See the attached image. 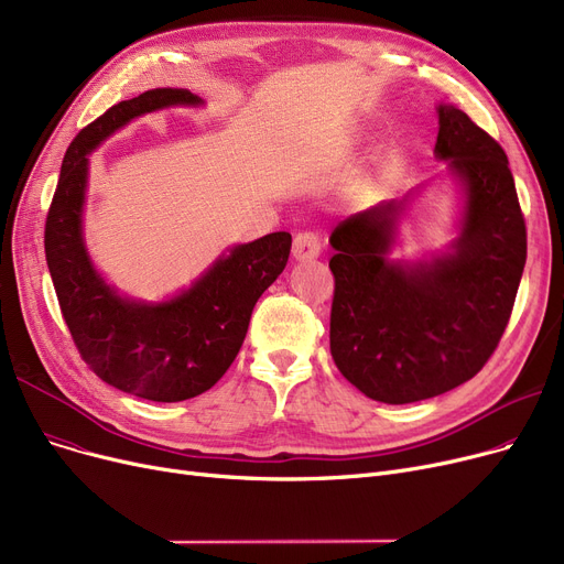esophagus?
<instances>
[{"instance_id":"esophagus-1","label":"esophagus","mask_w":564,"mask_h":564,"mask_svg":"<svg viewBox=\"0 0 564 564\" xmlns=\"http://www.w3.org/2000/svg\"><path fill=\"white\" fill-rule=\"evenodd\" d=\"M319 235L315 230H302L294 235V245H292V253L297 260H311L315 256H319Z\"/></svg>"}]
</instances>
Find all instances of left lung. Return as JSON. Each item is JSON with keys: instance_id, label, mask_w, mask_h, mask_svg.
Returning a JSON list of instances; mask_svg holds the SVG:
<instances>
[{"instance_id": "1", "label": "left lung", "mask_w": 564, "mask_h": 564, "mask_svg": "<svg viewBox=\"0 0 564 564\" xmlns=\"http://www.w3.org/2000/svg\"><path fill=\"white\" fill-rule=\"evenodd\" d=\"M434 153L466 185V219L451 256L387 260L404 200L343 219L329 242L332 357L377 402L406 404L476 377L506 332L525 264V219L508 155L453 105L438 107Z\"/></svg>"}]
</instances>
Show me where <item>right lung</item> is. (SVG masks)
Listing matches in <instances>:
<instances>
[{
  "instance_id": "obj_1",
  "label": "right lung",
  "mask_w": 564,
  "mask_h": 564,
  "mask_svg": "<svg viewBox=\"0 0 564 564\" xmlns=\"http://www.w3.org/2000/svg\"><path fill=\"white\" fill-rule=\"evenodd\" d=\"M198 102L187 88H153L109 107L68 145L45 219L50 276L79 357L109 387L153 402H183L215 387L292 247L283 230L235 247L181 297L160 306L121 300L94 272L79 221L88 153L134 116Z\"/></svg>"
}]
</instances>
